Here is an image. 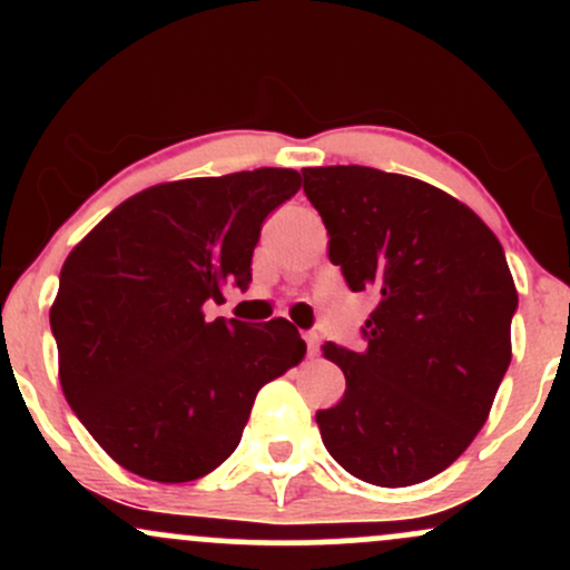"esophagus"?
<instances>
[{
  "mask_svg": "<svg viewBox=\"0 0 570 570\" xmlns=\"http://www.w3.org/2000/svg\"><path fill=\"white\" fill-rule=\"evenodd\" d=\"M305 343H307V353H311V356H316L318 353V343H322V340H318V335L316 332H305Z\"/></svg>",
  "mask_w": 570,
  "mask_h": 570,
  "instance_id": "esophagus-1",
  "label": "esophagus"
}]
</instances>
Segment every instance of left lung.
<instances>
[{
  "label": "left lung",
  "mask_w": 570,
  "mask_h": 570,
  "mask_svg": "<svg viewBox=\"0 0 570 570\" xmlns=\"http://www.w3.org/2000/svg\"><path fill=\"white\" fill-rule=\"evenodd\" d=\"M330 259L377 294L367 348L322 345L345 396L316 412L345 472L407 488L444 472L485 426L512 362L514 278L493 230L444 189L367 166L303 168Z\"/></svg>",
  "instance_id": "8db88e82"
}]
</instances>
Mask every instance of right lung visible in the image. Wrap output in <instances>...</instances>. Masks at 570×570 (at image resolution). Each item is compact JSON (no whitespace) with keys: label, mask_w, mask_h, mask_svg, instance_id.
I'll return each mask as SVG.
<instances>
[{"label":"right lung","mask_w":570,"mask_h":570,"mask_svg":"<svg viewBox=\"0 0 570 570\" xmlns=\"http://www.w3.org/2000/svg\"><path fill=\"white\" fill-rule=\"evenodd\" d=\"M292 168L163 181L69 252L50 307L58 381L104 453L155 482L206 476L238 448L259 389L305 358L286 318L206 322L246 289L259 227L297 193Z\"/></svg>","instance_id":"1"}]
</instances>
